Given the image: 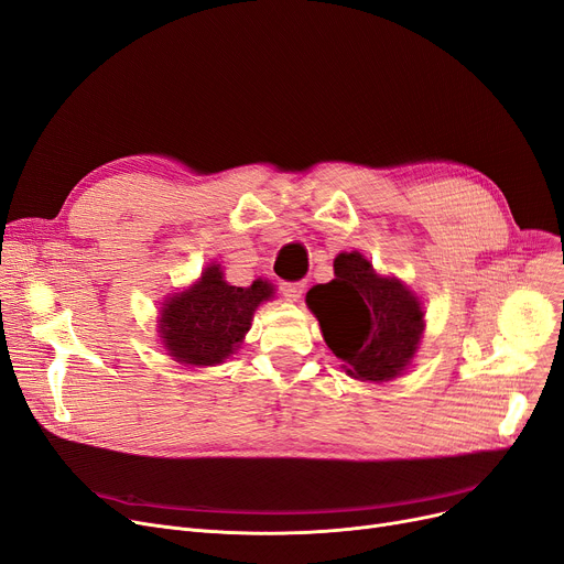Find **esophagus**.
Listing matches in <instances>:
<instances>
[{"instance_id":"1","label":"esophagus","mask_w":564,"mask_h":564,"mask_svg":"<svg viewBox=\"0 0 564 564\" xmlns=\"http://www.w3.org/2000/svg\"><path fill=\"white\" fill-rule=\"evenodd\" d=\"M304 288H306L304 281H285V283H281L283 297L290 300V302H297L304 295Z\"/></svg>"}]
</instances>
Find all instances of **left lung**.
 <instances>
[{"label": "left lung", "instance_id": "obj_1", "mask_svg": "<svg viewBox=\"0 0 564 564\" xmlns=\"http://www.w3.org/2000/svg\"><path fill=\"white\" fill-rule=\"evenodd\" d=\"M336 279L308 290L306 304L321 321L332 352L352 378H397L424 329V313L397 279H382L361 253H340L334 260Z\"/></svg>", "mask_w": 564, "mask_h": 564}]
</instances>
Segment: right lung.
Listing matches in <instances>:
<instances>
[{
    "instance_id": "right-lung-1",
    "label": "right lung",
    "mask_w": 564,
    "mask_h": 564,
    "mask_svg": "<svg viewBox=\"0 0 564 564\" xmlns=\"http://www.w3.org/2000/svg\"><path fill=\"white\" fill-rule=\"evenodd\" d=\"M272 295L274 288L267 281L237 288L224 281L221 267L209 264L198 283L163 304V346L182 364H221L249 332L256 306Z\"/></svg>"
}]
</instances>
